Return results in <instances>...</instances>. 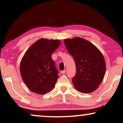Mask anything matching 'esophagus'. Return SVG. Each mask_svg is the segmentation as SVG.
Listing matches in <instances>:
<instances>
[{
	"label": "esophagus",
	"instance_id": "34e87169",
	"mask_svg": "<svg viewBox=\"0 0 123 123\" xmlns=\"http://www.w3.org/2000/svg\"><path fill=\"white\" fill-rule=\"evenodd\" d=\"M66 69H64V70H62L61 73L62 74H64L66 73Z\"/></svg>",
	"mask_w": 123,
	"mask_h": 123
}]
</instances>
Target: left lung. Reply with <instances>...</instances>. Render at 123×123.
<instances>
[{
  "instance_id": "8db88e82",
  "label": "left lung",
  "mask_w": 123,
  "mask_h": 123,
  "mask_svg": "<svg viewBox=\"0 0 123 123\" xmlns=\"http://www.w3.org/2000/svg\"><path fill=\"white\" fill-rule=\"evenodd\" d=\"M64 42L75 62L76 73L72 79L75 88L83 93L96 90L106 72L103 54L92 43L80 37L65 39Z\"/></svg>"
}]
</instances>
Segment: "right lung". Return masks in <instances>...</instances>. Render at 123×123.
I'll return each instance as SVG.
<instances>
[{
    "mask_svg": "<svg viewBox=\"0 0 123 123\" xmlns=\"http://www.w3.org/2000/svg\"><path fill=\"white\" fill-rule=\"evenodd\" d=\"M61 43L58 39L41 38L28 49L20 64V72L23 80L33 92L44 94L55 86L59 73L53 54Z\"/></svg>",
    "mask_w": 123,
    "mask_h": 123,
    "instance_id": "add662e5",
    "label": "right lung"
}]
</instances>
